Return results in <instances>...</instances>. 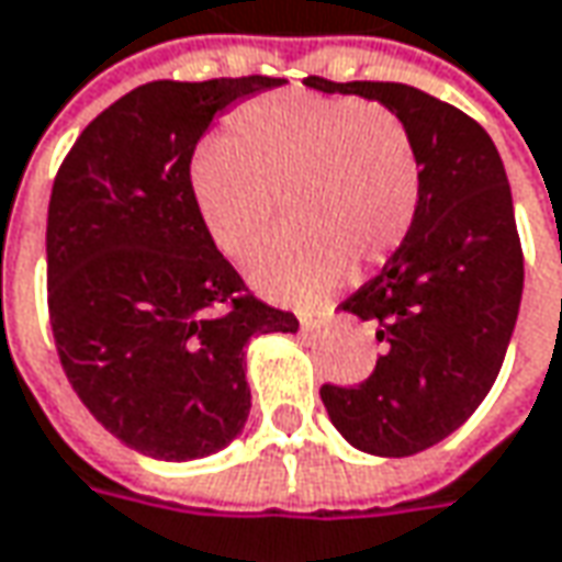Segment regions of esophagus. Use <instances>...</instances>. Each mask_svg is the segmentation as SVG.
<instances>
[{
  "label": "esophagus",
  "instance_id": "obj_1",
  "mask_svg": "<svg viewBox=\"0 0 562 562\" xmlns=\"http://www.w3.org/2000/svg\"><path fill=\"white\" fill-rule=\"evenodd\" d=\"M331 318H335V315L328 313V310H325V313H303L300 315V325H303L306 335H318V331H325V328L331 325Z\"/></svg>",
  "mask_w": 562,
  "mask_h": 562
}]
</instances>
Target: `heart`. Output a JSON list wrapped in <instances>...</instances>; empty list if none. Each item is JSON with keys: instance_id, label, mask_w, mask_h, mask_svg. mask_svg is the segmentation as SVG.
<instances>
[{"instance_id": "heart-1", "label": "heart", "mask_w": 562, "mask_h": 562, "mask_svg": "<svg viewBox=\"0 0 562 562\" xmlns=\"http://www.w3.org/2000/svg\"><path fill=\"white\" fill-rule=\"evenodd\" d=\"M190 193L212 244L249 262V281L281 303L318 300L357 269L387 262L419 212V159L394 112L357 97L281 90L244 102L225 143L190 162Z\"/></svg>"}]
</instances>
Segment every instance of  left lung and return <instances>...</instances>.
I'll use <instances>...</instances> for the list:
<instances>
[{"label": "left lung", "mask_w": 562, "mask_h": 562, "mask_svg": "<svg viewBox=\"0 0 562 562\" xmlns=\"http://www.w3.org/2000/svg\"><path fill=\"white\" fill-rule=\"evenodd\" d=\"M322 93L378 99L419 159V212L403 247L340 303L375 325V372L322 384L347 441L375 457H413L457 431L504 366L522 300V244L501 153L457 105L406 83L306 77Z\"/></svg>", "instance_id": "1"}]
</instances>
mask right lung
Listing matches in <instances>:
<instances>
[{
    "mask_svg": "<svg viewBox=\"0 0 562 562\" xmlns=\"http://www.w3.org/2000/svg\"><path fill=\"white\" fill-rule=\"evenodd\" d=\"M281 83H143L83 127L55 175V350L102 428L146 457L196 460L234 441L249 416V337L300 328L296 315L247 291L190 193V159L212 119Z\"/></svg>",
    "mask_w": 562,
    "mask_h": 562,
    "instance_id": "obj_1",
    "label": "right lung"
}]
</instances>
